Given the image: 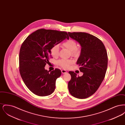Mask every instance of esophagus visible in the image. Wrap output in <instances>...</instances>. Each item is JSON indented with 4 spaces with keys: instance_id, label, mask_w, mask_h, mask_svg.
I'll use <instances>...</instances> for the list:
<instances>
[{
    "instance_id": "1",
    "label": "esophagus",
    "mask_w": 125,
    "mask_h": 125,
    "mask_svg": "<svg viewBox=\"0 0 125 125\" xmlns=\"http://www.w3.org/2000/svg\"><path fill=\"white\" fill-rule=\"evenodd\" d=\"M61 72H62V73H66V71L65 70H64V69H62L61 70Z\"/></svg>"
}]
</instances>
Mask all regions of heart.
Wrapping results in <instances>:
<instances>
[{"label":"heart","instance_id":"b5f03b06","mask_svg":"<svg viewBox=\"0 0 125 125\" xmlns=\"http://www.w3.org/2000/svg\"><path fill=\"white\" fill-rule=\"evenodd\" d=\"M63 46L70 51L72 55L74 57H78L81 53V48L77 47V43L74 40L68 39L63 42ZM50 53L54 58H57L59 54V47L57 44L54 45L50 49ZM58 64L64 68L69 67L73 63L70 59H60L57 62Z\"/></svg>","mask_w":125,"mask_h":125}]
</instances>
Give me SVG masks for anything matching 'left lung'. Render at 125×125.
<instances>
[{"mask_svg":"<svg viewBox=\"0 0 125 125\" xmlns=\"http://www.w3.org/2000/svg\"><path fill=\"white\" fill-rule=\"evenodd\" d=\"M69 36L81 45V53L76 64L82 76L69 71L71 79L68 83L70 93L73 96L84 99L94 94L104 80L108 65L105 47L95 36L84 32H68Z\"/></svg>","mask_w":125,"mask_h":125,"instance_id":"obj_1","label":"left lung"}]
</instances>
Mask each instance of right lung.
<instances>
[{"instance_id": "right-lung-1", "label": "right lung", "mask_w": 125, "mask_h": 125, "mask_svg": "<svg viewBox=\"0 0 125 125\" xmlns=\"http://www.w3.org/2000/svg\"><path fill=\"white\" fill-rule=\"evenodd\" d=\"M67 38V33L41 29L28 36L22 43L19 53V71L27 88L34 94L47 96L55 89L56 81L61 74L58 68L50 72L45 70L52 58V46Z\"/></svg>"}]
</instances>
